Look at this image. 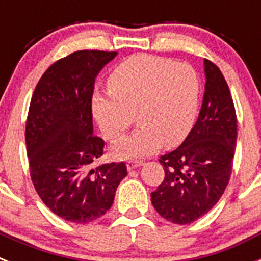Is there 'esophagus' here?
<instances>
[{
  "label": "esophagus",
  "instance_id": "34e87169",
  "mask_svg": "<svg viewBox=\"0 0 261 261\" xmlns=\"http://www.w3.org/2000/svg\"><path fill=\"white\" fill-rule=\"evenodd\" d=\"M142 165H144V163H142L141 161H129V162L126 163V168H128V170H133V168H137Z\"/></svg>",
  "mask_w": 261,
  "mask_h": 261
}]
</instances>
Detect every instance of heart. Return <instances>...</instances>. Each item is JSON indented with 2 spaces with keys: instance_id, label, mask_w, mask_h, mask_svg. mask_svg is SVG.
<instances>
[{
  "instance_id": "1",
  "label": "heart",
  "mask_w": 261,
  "mask_h": 261,
  "mask_svg": "<svg viewBox=\"0 0 261 261\" xmlns=\"http://www.w3.org/2000/svg\"><path fill=\"white\" fill-rule=\"evenodd\" d=\"M108 94L91 100L94 119L107 138L115 140L133 124L140 128L112 146L119 159L146 156L179 145L195 124L201 94L196 69L187 62L137 55L123 61L108 77Z\"/></svg>"
}]
</instances>
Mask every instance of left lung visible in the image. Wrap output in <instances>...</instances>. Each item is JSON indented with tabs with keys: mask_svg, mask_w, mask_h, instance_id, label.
<instances>
[{
	"mask_svg": "<svg viewBox=\"0 0 261 261\" xmlns=\"http://www.w3.org/2000/svg\"><path fill=\"white\" fill-rule=\"evenodd\" d=\"M205 93L197 121L180 146L159 158L165 179L151 204L165 220L187 225L218 202L230 180L237 142L231 94L216 64L205 59Z\"/></svg>",
	"mask_w": 261,
	"mask_h": 261,
	"instance_id": "obj_1",
	"label": "left lung"
}]
</instances>
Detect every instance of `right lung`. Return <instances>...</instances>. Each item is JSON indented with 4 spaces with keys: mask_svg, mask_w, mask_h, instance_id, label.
I'll list each match as a JSON object with an SVG mask.
<instances>
[{
    "mask_svg": "<svg viewBox=\"0 0 261 261\" xmlns=\"http://www.w3.org/2000/svg\"><path fill=\"white\" fill-rule=\"evenodd\" d=\"M117 52L77 50L45 70L32 94L26 121L30 174L48 208L64 220L87 223L107 213L124 162L90 165L103 155L105 141L93 135L95 78Z\"/></svg>",
    "mask_w": 261,
    "mask_h": 261,
    "instance_id": "obj_1",
    "label": "right lung"
}]
</instances>
